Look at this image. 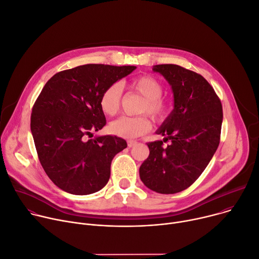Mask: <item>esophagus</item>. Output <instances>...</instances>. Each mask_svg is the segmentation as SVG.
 Instances as JSON below:
<instances>
[{"label":"esophagus","instance_id":"obj_1","mask_svg":"<svg viewBox=\"0 0 259 259\" xmlns=\"http://www.w3.org/2000/svg\"><path fill=\"white\" fill-rule=\"evenodd\" d=\"M128 147L129 148H132V147H135L137 145V142L136 141H128Z\"/></svg>","mask_w":259,"mask_h":259}]
</instances>
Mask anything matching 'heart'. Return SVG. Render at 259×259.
Listing matches in <instances>:
<instances>
[{"label": "heart", "mask_w": 259, "mask_h": 259, "mask_svg": "<svg viewBox=\"0 0 259 259\" xmlns=\"http://www.w3.org/2000/svg\"><path fill=\"white\" fill-rule=\"evenodd\" d=\"M129 88L139 93L144 99L141 112H147L155 119L162 118L167 110L166 103L160 98L163 92L162 85L153 77L143 76L129 83ZM122 99V88L117 83L109 85L102 93L100 106L106 115L117 113ZM151 129V122L147 116H120L109 126V131L123 139H136Z\"/></svg>", "instance_id": "1"}]
</instances>
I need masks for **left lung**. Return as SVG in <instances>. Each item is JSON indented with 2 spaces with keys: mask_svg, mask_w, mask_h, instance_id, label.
Segmentation results:
<instances>
[{
  "mask_svg": "<svg viewBox=\"0 0 259 259\" xmlns=\"http://www.w3.org/2000/svg\"><path fill=\"white\" fill-rule=\"evenodd\" d=\"M153 71L170 85L174 109L156 131L170 140L148 143L149 157L140 177L151 191L176 194L191 186L214 155L221 136L223 108L212 86L201 75L176 64H158Z\"/></svg>",
  "mask_w": 259,
  "mask_h": 259,
  "instance_id": "obj_1",
  "label": "left lung"
}]
</instances>
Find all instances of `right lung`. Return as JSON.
<instances>
[{
  "label": "right lung",
  "instance_id": "obj_1",
  "mask_svg": "<svg viewBox=\"0 0 259 259\" xmlns=\"http://www.w3.org/2000/svg\"><path fill=\"white\" fill-rule=\"evenodd\" d=\"M133 65L85 64L59 72L44 86L31 114V132L49 178L72 195H91L104 187L115 155L125 140L93 135L106 125L102 93L131 74Z\"/></svg>",
  "mask_w": 259,
  "mask_h": 259
}]
</instances>
